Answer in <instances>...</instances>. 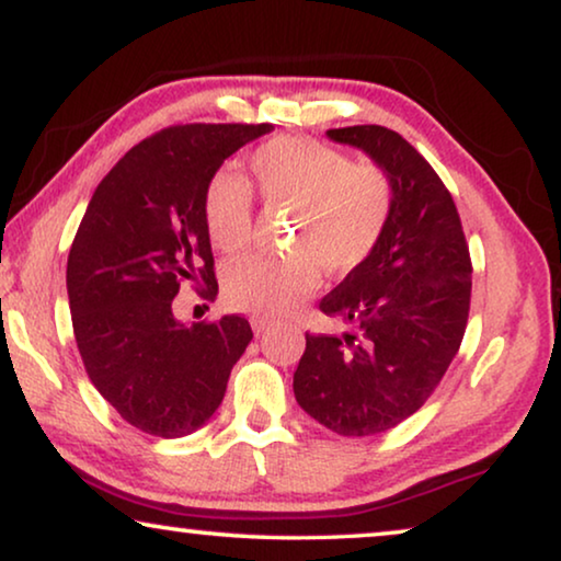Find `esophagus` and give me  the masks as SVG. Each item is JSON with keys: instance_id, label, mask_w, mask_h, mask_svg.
Returning <instances> with one entry per match:
<instances>
[{"instance_id": "34e87169", "label": "esophagus", "mask_w": 561, "mask_h": 561, "mask_svg": "<svg viewBox=\"0 0 561 561\" xmlns=\"http://www.w3.org/2000/svg\"><path fill=\"white\" fill-rule=\"evenodd\" d=\"M270 320H264V317H252V328H254V332L259 334V332H264V330H270Z\"/></svg>"}]
</instances>
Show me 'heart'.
<instances>
[{"label": "heart", "mask_w": 561, "mask_h": 561, "mask_svg": "<svg viewBox=\"0 0 561 561\" xmlns=\"http://www.w3.org/2000/svg\"><path fill=\"white\" fill-rule=\"evenodd\" d=\"M254 188L270 208H287L291 249L284 256H247L224 272L233 309L264 320L295 312L320 287L322 266L347 274L363 266L386 237L396 206L390 173L375 161L312 138H272L249 158ZM204 221L221 254L252 244L256 198L247 179L219 171L208 181Z\"/></svg>", "instance_id": "b5f03b06"}]
</instances>
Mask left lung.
<instances>
[{"mask_svg": "<svg viewBox=\"0 0 561 561\" xmlns=\"http://www.w3.org/2000/svg\"><path fill=\"white\" fill-rule=\"evenodd\" d=\"M390 173L396 206L363 266L322 297L355 332H307L295 398L337 436H375L433 396L461 347L471 309V254L454 196L433 165L382 125L328 130Z\"/></svg>", "mask_w": 561, "mask_h": 561, "instance_id": "1", "label": "left lung"}]
</instances>
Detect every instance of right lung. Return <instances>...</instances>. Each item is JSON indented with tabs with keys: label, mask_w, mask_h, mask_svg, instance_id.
<instances>
[{
	"label": "right lung",
	"mask_w": 561,
	"mask_h": 561,
	"mask_svg": "<svg viewBox=\"0 0 561 561\" xmlns=\"http://www.w3.org/2000/svg\"><path fill=\"white\" fill-rule=\"evenodd\" d=\"M272 123L169 125L100 181L67 256L72 332L93 386L125 423L156 438L201 428L221 405L254 332L241 314L183 324L188 282L219 291L204 196L219 165Z\"/></svg>",
	"instance_id": "add662e5"
}]
</instances>
